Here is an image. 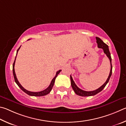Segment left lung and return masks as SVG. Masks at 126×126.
<instances>
[{"label":"left lung","mask_w":126,"mask_h":126,"mask_svg":"<svg viewBox=\"0 0 126 126\" xmlns=\"http://www.w3.org/2000/svg\"><path fill=\"white\" fill-rule=\"evenodd\" d=\"M96 43H97L98 47L102 48L103 50V52H104L105 54L107 55L108 58H109L110 60V63H111V70H110L109 76V77H108L107 80L105 82L104 84L101 86L100 87H99L98 89H97L96 90H94V91H84V90L80 89V88H79L78 86H77V85L75 84V82L74 81L71 75H70L71 86L72 87V89H73L74 92H75V94H78V95H79V96H84V97L91 96H94V95H95V94H97L98 93H99V92L102 91L103 89H104L105 87L106 86V85H107V83L109 82L111 76L112 71V63H111L112 59L111 57V54H110V52L109 51V46H108L107 44H106L105 43H103V41L100 38H99V37H96Z\"/></svg>","instance_id":"1"}]
</instances>
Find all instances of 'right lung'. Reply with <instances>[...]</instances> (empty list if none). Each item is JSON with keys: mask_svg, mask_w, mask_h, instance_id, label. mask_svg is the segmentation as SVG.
Instances as JSON below:
<instances>
[{"mask_svg": "<svg viewBox=\"0 0 126 126\" xmlns=\"http://www.w3.org/2000/svg\"><path fill=\"white\" fill-rule=\"evenodd\" d=\"M20 47H21V46H20V47L18 48V49H17L16 55H17V52H18V51L20 49ZM16 57H15L14 62V63H13V75H14L15 81V82H16V84L17 85V86H18L20 88V89L22 90H23V91L24 92H25L26 94H28L30 96H43L46 95V94H49L50 91H51L53 86H54V85L55 79L56 78V77L57 76V75H58V74L60 73V72H61V70H59V71H57L56 74V75H55V76L54 77V79H52L51 82L50 84L49 85V86H48L47 88V89H46L45 90H43V91H40V92H31V91H28V90H26V89H24V88L20 85V83H19V82L18 81V80H17V79L16 78V74H15V70H14V66H15V60H16Z\"/></svg>", "mask_w": 126, "mask_h": 126, "instance_id": "add662e5", "label": "right lung"}]
</instances>
